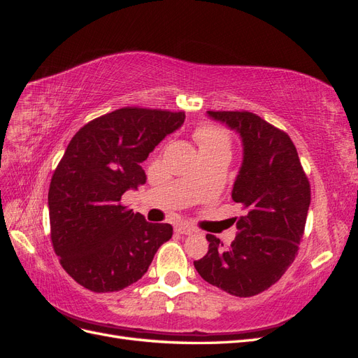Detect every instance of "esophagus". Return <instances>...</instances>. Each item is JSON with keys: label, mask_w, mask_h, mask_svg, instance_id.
<instances>
[{"label": "esophagus", "mask_w": 358, "mask_h": 358, "mask_svg": "<svg viewBox=\"0 0 358 358\" xmlns=\"http://www.w3.org/2000/svg\"><path fill=\"white\" fill-rule=\"evenodd\" d=\"M176 233L179 234H185V236H191L192 233H196V229H192L191 225H187V224H180L176 227Z\"/></svg>", "instance_id": "esophagus-1"}]
</instances>
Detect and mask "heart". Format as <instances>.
Here are the masks:
<instances>
[{
	"mask_svg": "<svg viewBox=\"0 0 358 358\" xmlns=\"http://www.w3.org/2000/svg\"><path fill=\"white\" fill-rule=\"evenodd\" d=\"M194 138L200 148V150L210 149H230L231 137L222 127H216L212 124H201L194 131Z\"/></svg>",
	"mask_w": 358,
	"mask_h": 358,
	"instance_id": "heart-1",
	"label": "heart"
}]
</instances>
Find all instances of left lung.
I'll return each instance as SVG.
<instances>
[{"instance_id": "8db88e82", "label": "left lung", "mask_w": 358, "mask_h": 358, "mask_svg": "<svg viewBox=\"0 0 358 358\" xmlns=\"http://www.w3.org/2000/svg\"><path fill=\"white\" fill-rule=\"evenodd\" d=\"M241 134L243 162L231 197L246 210L231 245L208 234L209 251L194 262L199 275L236 297L268 289L299 252L310 204V183L289 136L246 110H209Z\"/></svg>"}]
</instances>
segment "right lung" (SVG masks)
Here are the masks:
<instances>
[{"mask_svg": "<svg viewBox=\"0 0 358 358\" xmlns=\"http://www.w3.org/2000/svg\"><path fill=\"white\" fill-rule=\"evenodd\" d=\"M185 112L122 107L85 124L69 143L49 187L53 251L86 289L113 292L142 278L170 224L148 222L121 199L146 182L142 162Z\"/></svg>", "mask_w": 358, "mask_h": 358, "instance_id": "obj_1", "label": "right lung"}]
</instances>
